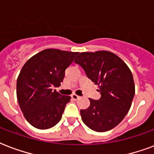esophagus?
<instances>
[{"instance_id":"esophagus-1","label":"esophagus","mask_w":154,"mask_h":154,"mask_svg":"<svg viewBox=\"0 0 154 154\" xmlns=\"http://www.w3.org/2000/svg\"><path fill=\"white\" fill-rule=\"evenodd\" d=\"M71 98L73 99L74 100H79L80 97L79 96H77V95H75V94H73V95H71Z\"/></svg>"}]
</instances>
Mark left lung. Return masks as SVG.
<instances>
[{
	"mask_svg": "<svg viewBox=\"0 0 154 154\" xmlns=\"http://www.w3.org/2000/svg\"><path fill=\"white\" fill-rule=\"evenodd\" d=\"M99 87L101 97L90 99L80 111L82 120L91 130L102 133L118 125L130 109L135 94L133 74L124 61L110 51L82 52L75 59Z\"/></svg>",
	"mask_w": 154,
	"mask_h": 154,
	"instance_id": "left-lung-1",
	"label": "left lung"
}]
</instances>
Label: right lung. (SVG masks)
I'll return each mask as SVG.
<instances>
[{"label":"right lung","mask_w":154,"mask_h":154,"mask_svg":"<svg viewBox=\"0 0 154 154\" xmlns=\"http://www.w3.org/2000/svg\"><path fill=\"white\" fill-rule=\"evenodd\" d=\"M78 52L46 49L29 58L17 79V98L26 120L38 129H48L60 121L71 96H63L59 87L65 71Z\"/></svg>","instance_id":"obj_1"}]
</instances>
